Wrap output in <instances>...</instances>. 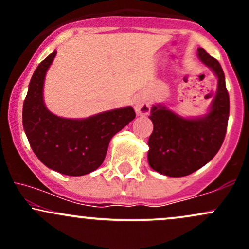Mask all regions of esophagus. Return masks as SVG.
Instances as JSON below:
<instances>
[{
    "instance_id": "esophagus-1",
    "label": "esophagus",
    "mask_w": 249,
    "mask_h": 249,
    "mask_svg": "<svg viewBox=\"0 0 249 249\" xmlns=\"http://www.w3.org/2000/svg\"><path fill=\"white\" fill-rule=\"evenodd\" d=\"M134 110H136L137 115L139 116L148 115V112H150L151 110L150 103L147 102V99L145 98V97H138V98L134 101Z\"/></svg>"
}]
</instances>
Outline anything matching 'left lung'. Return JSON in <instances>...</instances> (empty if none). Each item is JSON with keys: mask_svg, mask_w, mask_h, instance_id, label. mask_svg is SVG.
Wrapping results in <instances>:
<instances>
[{"mask_svg": "<svg viewBox=\"0 0 249 249\" xmlns=\"http://www.w3.org/2000/svg\"><path fill=\"white\" fill-rule=\"evenodd\" d=\"M196 55L218 78L216 93L207 113L185 118L166 105L156 104L148 117L153 123V132L148 138V165L167 177H185L205 166L218 153L227 130L230 96L224 71L202 48Z\"/></svg>", "mask_w": 249, "mask_h": 249, "instance_id": "obj_1", "label": "left lung"}]
</instances>
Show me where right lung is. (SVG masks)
Here are the masks:
<instances>
[{
  "mask_svg": "<svg viewBox=\"0 0 249 249\" xmlns=\"http://www.w3.org/2000/svg\"><path fill=\"white\" fill-rule=\"evenodd\" d=\"M57 51L39 63L23 103V128L34 153L43 164L65 176L79 177L95 171L107 156L108 142L136 117L132 107L104 111L88 118L53 115L45 107L43 88Z\"/></svg>",
  "mask_w": 249,
  "mask_h": 249,
  "instance_id": "right-lung-1",
  "label": "right lung"
}]
</instances>
